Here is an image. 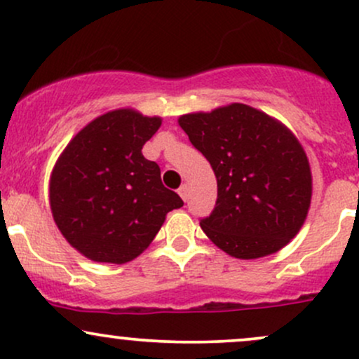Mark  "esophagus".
<instances>
[{"mask_svg": "<svg viewBox=\"0 0 359 359\" xmlns=\"http://www.w3.org/2000/svg\"><path fill=\"white\" fill-rule=\"evenodd\" d=\"M179 196L182 197V201L185 203V201L189 199V189H187V185H182V187L179 189Z\"/></svg>", "mask_w": 359, "mask_h": 359, "instance_id": "esophagus-1", "label": "esophagus"}]
</instances>
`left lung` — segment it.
I'll return each mask as SVG.
<instances>
[{"mask_svg":"<svg viewBox=\"0 0 359 359\" xmlns=\"http://www.w3.org/2000/svg\"><path fill=\"white\" fill-rule=\"evenodd\" d=\"M179 125L217 179L216 208L201 221L205 236L240 259L266 257L290 243L312 197L311 165L295 135L241 102L184 114Z\"/></svg>","mask_w":359,"mask_h":359,"instance_id":"1","label":"left lung"}]
</instances>
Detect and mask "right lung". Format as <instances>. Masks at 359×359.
<instances>
[{"instance_id":"obj_1","label":"right lung","mask_w":359,"mask_h":359,"mask_svg":"<svg viewBox=\"0 0 359 359\" xmlns=\"http://www.w3.org/2000/svg\"><path fill=\"white\" fill-rule=\"evenodd\" d=\"M160 125L162 118L131 108L109 111L82 128L57 158L48 184L53 221L86 258L131 262L154 241L167 212L184 205L142 154Z\"/></svg>"}]
</instances>
